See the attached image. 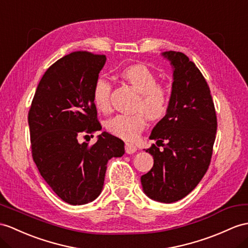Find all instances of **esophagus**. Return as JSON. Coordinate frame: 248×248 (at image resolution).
I'll return each mask as SVG.
<instances>
[{
    "label": "esophagus",
    "instance_id": "1",
    "mask_svg": "<svg viewBox=\"0 0 248 248\" xmlns=\"http://www.w3.org/2000/svg\"><path fill=\"white\" fill-rule=\"evenodd\" d=\"M125 152L127 154H134L137 152V146L131 143H126L125 144Z\"/></svg>",
    "mask_w": 248,
    "mask_h": 248
}]
</instances>
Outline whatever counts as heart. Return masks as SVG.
Masks as SVG:
<instances>
[{
  "label": "heart",
  "mask_w": 248,
  "mask_h": 248,
  "mask_svg": "<svg viewBox=\"0 0 248 248\" xmlns=\"http://www.w3.org/2000/svg\"><path fill=\"white\" fill-rule=\"evenodd\" d=\"M121 77L140 93L134 114H117L106 121L105 127L109 134L125 141H135L146 127V116L154 121L164 118L170 107V93L163 84L158 83L155 72L144 64H134L121 71ZM111 84L99 77L92 90L93 102L98 110L108 112L110 109Z\"/></svg>",
  "instance_id": "obj_1"
}]
</instances>
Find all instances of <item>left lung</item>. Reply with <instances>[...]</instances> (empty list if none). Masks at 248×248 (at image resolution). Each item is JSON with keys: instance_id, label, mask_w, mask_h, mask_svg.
I'll return each instance as SVG.
<instances>
[{"instance_id": "obj_1", "label": "left lung", "mask_w": 248, "mask_h": 248, "mask_svg": "<svg viewBox=\"0 0 248 248\" xmlns=\"http://www.w3.org/2000/svg\"><path fill=\"white\" fill-rule=\"evenodd\" d=\"M163 54L173 66L170 107L150 135L156 145L146 153L153 155L154 166L141 183L149 198L172 203L194 190L208 170L217 114L208 84L196 64L182 52Z\"/></svg>"}]
</instances>
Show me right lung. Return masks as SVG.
<instances>
[{
    "mask_svg": "<svg viewBox=\"0 0 248 248\" xmlns=\"http://www.w3.org/2000/svg\"><path fill=\"white\" fill-rule=\"evenodd\" d=\"M105 62L104 54L85 50L58 60L42 77L28 111L32 159L56 195L71 205L93 201L108 160L125 153L124 142L105 131L93 145L78 141L102 129L92 90Z\"/></svg>",
    "mask_w": 248,
    "mask_h": 248,
    "instance_id": "obj_1",
    "label": "right lung"
}]
</instances>
